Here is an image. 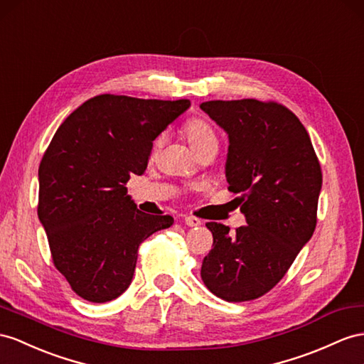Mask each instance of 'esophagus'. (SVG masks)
Returning <instances> with one entry per match:
<instances>
[{
    "label": "esophagus",
    "instance_id": "obj_1",
    "mask_svg": "<svg viewBox=\"0 0 364 364\" xmlns=\"http://www.w3.org/2000/svg\"><path fill=\"white\" fill-rule=\"evenodd\" d=\"M184 223H186V225H188L189 228H197V226H201V225H203L201 220L195 218V217H186V218H184Z\"/></svg>",
    "mask_w": 364,
    "mask_h": 364
}]
</instances>
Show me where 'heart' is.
<instances>
[{
    "label": "heart",
    "instance_id": "heart-1",
    "mask_svg": "<svg viewBox=\"0 0 364 364\" xmlns=\"http://www.w3.org/2000/svg\"><path fill=\"white\" fill-rule=\"evenodd\" d=\"M183 135L188 139L189 146L195 154H198L204 149L217 147L218 146V136L212 126L201 118H192L183 126ZM161 144V138L155 141V149Z\"/></svg>",
    "mask_w": 364,
    "mask_h": 364
}]
</instances>
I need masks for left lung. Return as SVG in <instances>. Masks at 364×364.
Returning a JSON list of instances; mask_svg holds the SVG:
<instances>
[{"instance_id": "left-lung-1", "label": "left lung", "mask_w": 364, "mask_h": 364, "mask_svg": "<svg viewBox=\"0 0 364 364\" xmlns=\"http://www.w3.org/2000/svg\"><path fill=\"white\" fill-rule=\"evenodd\" d=\"M200 107L228 134L226 180L247 223L234 234L206 223L213 245L201 278L223 300H255L284 277L314 234L321 167L301 121L282 105L215 100Z\"/></svg>"}]
</instances>
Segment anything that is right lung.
<instances>
[{"label": "right lung", "mask_w": 364, "mask_h": 364, "mask_svg": "<svg viewBox=\"0 0 364 364\" xmlns=\"http://www.w3.org/2000/svg\"><path fill=\"white\" fill-rule=\"evenodd\" d=\"M189 107V100L106 93L82 102L55 132L38 169V218L55 267L85 300L123 294L138 246L173 225L171 215L138 210L124 184L146 171L154 139Z\"/></svg>", "instance_id": "right-lung-1"}]
</instances>
